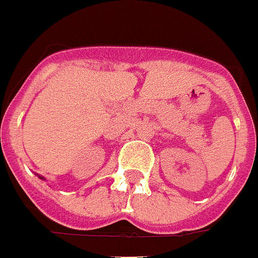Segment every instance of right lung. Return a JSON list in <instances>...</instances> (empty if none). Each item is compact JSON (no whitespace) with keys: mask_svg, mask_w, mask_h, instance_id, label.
Instances as JSON below:
<instances>
[{"mask_svg":"<svg viewBox=\"0 0 258 258\" xmlns=\"http://www.w3.org/2000/svg\"><path fill=\"white\" fill-rule=\"evenodd\" d=\"M37 175H38V174H37ZM38 176H39L40 179H43V180H44V178H43V176H40V175H38Z\"/></svg>","mask_w":258,"mask_h":258,"instance_id":"1","label":"right lung"}]
</instances>
